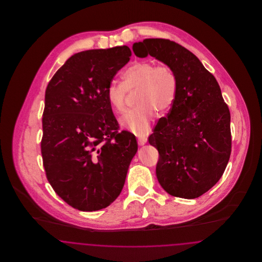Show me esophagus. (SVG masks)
Here are the masks:
<instances>
[{"label":"esophagus","mask_w":262,"mask_h":262,"mask_svg":"<svg viewBox=\"0 0 262 262\" xmlns=\"http://www.w3.org/2000/svg\"><path fill=\"white\" fill-rule=\"evenodd\" d=\"M137 141H138V144H139V145H144V144L147 142V137H138Z\"/></svg>","instance_id":"esophagus-1"}]
</instances>
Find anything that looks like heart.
<instances>
[{"instance_id": "obj_1", "label": "heart", "mask_w": 262, "mask_h": 262, "mask_svg": "<svg viewBox=\"0 0 262 262\" xmlns=\"http://www.w3.org/2000/svg\"><path fill=\"white\" fill-rule=\"evenodd\" d=\"M122 83L112 82L106 91L107 100L117 114L126 108V91L137 90V107L121 119L123 127L143 135L149 130L156 110L167 112L174 103L178 93V79L167 64H155L150 61H136L122 75Z\"/></svg>"}]
</instances>
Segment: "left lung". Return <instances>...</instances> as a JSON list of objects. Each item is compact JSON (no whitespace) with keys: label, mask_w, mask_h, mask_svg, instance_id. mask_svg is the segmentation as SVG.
Here are the masks:
<instances>
[{"label":"left lung","mask_w":262,"mask_h":262,"mask_svg":"<svg viewBox=\"0 0 262 262\" xmlns=\"http://www.w3.org/2000/svg\"><path fill=\"white\" fill-rule=\"evenodd\" d=\"M133 50L161 61L177 76L174 103L148 141L159 152L161 187L176 198L196 199L220 180L231 155V115L220 86L195 55L174 41L144 39Z\"/></svg>","instance_id":"obj_1"}]
</instances>
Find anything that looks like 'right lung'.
<instances>
[{
    "label": "right lung",
    "mask_w": 262,
    "mask_h": 262,
    "mask_svg": "<svg viewBox=\"0 0 262 262\" xmlns=\"http://www.w3.org/2000/svg\"><path fill=\"white\" fill-rule=\"evenodd\" d=\"M130 56L127 46L76 53L46 88L43 166L55 192L80 211L103 209L120 195L137 153L135 135L119 132L106 96Z\"/></svg>",
    "instance_id": "right-lung-1"
}]
</instances>
